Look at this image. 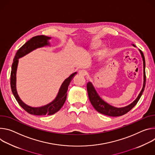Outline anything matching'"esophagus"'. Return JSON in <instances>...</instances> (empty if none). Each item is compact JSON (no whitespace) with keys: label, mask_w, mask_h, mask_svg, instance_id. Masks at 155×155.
<instances>
[{"label":"esophagus","mask_w":155,"mask_h":155,"mask_svg":"<svg viewBox=\"0 0 155 155\" xmlns=\"http://www.w3.org/2000/svg\"><path fill=\"white\" fill-rule=\"evenodd\" d=\"M79 75H81V76H85V75L87 74V72H86V71H85V70H80V71H79Z\"/></svg>","instance_id":"1"}]
</instances>
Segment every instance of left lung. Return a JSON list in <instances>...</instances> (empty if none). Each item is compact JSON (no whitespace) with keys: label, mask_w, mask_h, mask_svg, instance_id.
I'll return each instance as SVG.
<instances>
[{"label":"left lung","mask_w":155,"mask_h":155,"mask_svg":"<svg viewBox=\"0 0 155 155\" xmlns=\"http://www.w3.org/2000/svg\"><path fill=\"white\" fill-rule=\"evenodd\" d=\"M133 45L135 47L134 44ZM140 52L142 55L143 61V88L139 94V96L137 97V98L131 104L129 105L123 107V108H116L114 107L109 104H108L107 103L104 101L103 100L100 96L98 95L95 89H94L93 85L92 84L91 82H89L87 84V90L88 92V96L90 100V101L92 104V106L99 113L107 115L109 116H120L124 115L126 114L127 112H129L130 110H132L135 105L137 104V102L139 101V99L140 98L143 92L144 91V88L145 87V82H146V75H145V57L143 55V54L142 52V51L141 50H139Z\"/></svg>","instance_id":"1"}]
</instances>
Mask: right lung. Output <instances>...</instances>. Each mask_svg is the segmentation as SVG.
<instances>
[{
  "mask_svg": "<svg viewBox=\"0 0 155 155\" xmlns=\"http://www.w3.org/2000/svg\"><path fill=\"white\" fill-rule=\"evenodd\" d=\"M50 39V38L45 36H37L32 38L17 51L12 66V71L10 74V85L12 93L16 101H18V104L26 112L33 115H51L58 111L63 107L66 101L68 85L70 84L73 76L76 74V73H73L64 80L56 98L52 102H51L50 104L45 106L39 108H33L28 106L21 101L18 94H17L16 89V73L17 66H18V58L28 54L30 51H32L34 49L49 45L48 40Z\"/></svg>",
  "mask_w": 155,
  "mask_h": 155,
  "instance_id": "1",
  "label": "right lung"
}]
</instances>
